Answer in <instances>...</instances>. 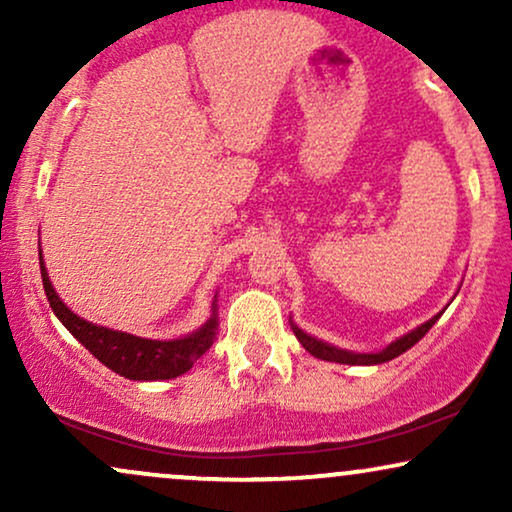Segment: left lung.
I'll use <instances>...</instances> for the list:
<instances>
[{
    "label": "left lung",
    "mask_w": 512,
    "mask_h": 512,
    "mask_svg": "<svg viewBox=\"0 0 512 512\" xmlns=\"http://www.w3.org/2000/svg\"><path fill=\"white\" fill-rule=\"evenodd\" d=\"M438 317H440V313L436 317H431L428 322H424V325L416 327V330L404 334V337L395 339V342H392L390 346H385V349L378 351V354H354V351L337 349V346L325 344V342H320V339L305 334L301 327H296L293 322H291V327H293V334H296L298 342L303 344V349L308 351V354H313L315 358H322V361H334V363H349V366H373V363L392 361V358H397L399 354H404V351L411 349V346L419 342V339L426 337V332L436 325Z\"/></svg>",
    "instance_id": "obj_1"
}]
</instances>
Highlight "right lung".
<instances>
[{
    "label": "right lung",
    "mask_w": 512,
    "mask_h": 512,
    "mask_svg": "<svg viewBox=\"0 0 512 512\" xmlns=\"http://www.w3.org/2000/svg\"><path fill=\"white\" fill-rule=\"evenodd\" d=\"M40 255V276H43V289L48 296L52 313L60 317V322L67 327L69 332L79 339L81 344L91 351L103 366H108L115 373H120L122 378L129 380H170L178 378V375L187 373L195 363L211 349L216 339V313L209 317L207 325L199 327L195 334L182 339H170V342H156V339H144L134 337V334L108 330V327L91 325V322L81 320L79 315H74L60 301L55 289H52V281L48 276V269L43 264V252Z\"/></svg>",
    "instance_id": "add662e5"
}]
</instances>
